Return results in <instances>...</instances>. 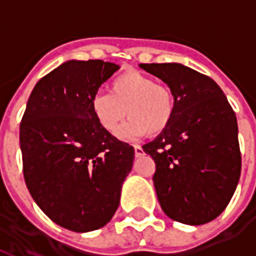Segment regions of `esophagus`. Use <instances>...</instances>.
Masks as SVG:
<instances>
[{
  "mask_svg": "<svg viewBox=\"0 0 256 256\" xmlns=\"http://www.w3.org/2000/svg\"><path fill=\"white\" fill-rule=\"evenodd\" d=\"M134 155H136V158H140V156L144 155V150H142V148L140 145H134Z\"/></svg>",
  "mask_w": 256,
  "mask_h": 256,
  "instance_id": "esophagus-1",
  "label": "esophagus"
}]
</instances>
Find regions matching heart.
Listing matches in <instances>:
<instances>
[{"mask_svg":"<svg viewBox=\"0 0 256 256\" xmlns=\"http://www.w3.org/2000/svg\"><path fill=\"white\" fill-rule=\"evenodd\" d=\"M90 111L98 126L110 134L128 115L130 119L119 130V137L133 140L164 132L174 116L176 100L172 89L156 84L152 76L128 71L112 80L110 93L92 97Z\"/></svg>","mask_w":256,"mask_h":256,"instance_id":"heart-1","label":"heart"}]
</instances>
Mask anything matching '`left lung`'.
<instances>
[{"mask_svg":"<svg viewBox=\"0 0 256 256\" xmlns=\"http://www.w3.org/2000/svg\"><path fill=\"white\" fill-rule=\"evenodd\" d=\"M172 89L168 128L142 146L156 163L158 200L164 214L203 225L226 208L242 172L236 114L212 79L178 63L140 64Z\"/></svg>","mask_w":256,"mask_h":256,"instance_id":"obj_1","label":"left lung"}]
</instances>
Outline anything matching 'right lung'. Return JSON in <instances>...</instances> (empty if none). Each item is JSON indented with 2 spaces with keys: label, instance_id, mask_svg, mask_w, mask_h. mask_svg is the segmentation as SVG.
Here are the masks:
<instances>
[{
  "label": "right lung",
  "instance_id": "1",
  "mask_svg": "<svg viewBox=\"0 0 256 256\" xmlns=\"http://www.w3.org/2000/svg\"><path fill=\"white\" fill-rule=\"evenodd\" d=\"M119 70L70 60L36 82L20 123L23 174L38 207L68 230H96L115 214L134 148L98 126L90 100Z\"/></svg>",
  "mask_w": 256,
  "mask_h": 256
}]
</instances>
